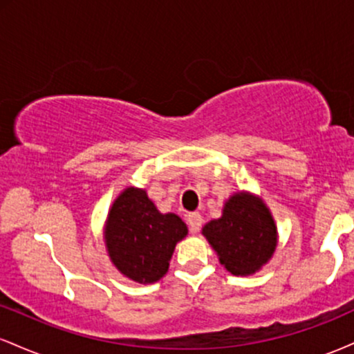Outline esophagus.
Returning a JSON list of instances; mask_svg holds the SVG:
<instances>
[{
  "instance_id": "esophagus-1",
  "label": "esophagus",
  "mask_w": 354,
  "mask_h": 354,
  "mask_svg": "<svg viewBox=\"0 0 354 354\" xmlns=\"http://www.w3.org/2000/svg\"><path fill=\"white\" fill-rule=\"evenodd\" d=\"M188 225H189V230L193 231V233H196V231L201 230V225H203V216L200 213H189L188 214Z\"/></svg>"
}]
</instances>
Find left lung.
Wrapping results in <instances>:
<instances>
[{"mask_svg": "<svg viewBox=\"0 0 354 354\" xmlns=\"http://www.w3.org/2000/svg\"><path fill=\"white\" fill-rule=\"evenodd\" d=\"M203 234L218 253L221 265L236 276L258 271L276 248V226L270 209L248 193L231 196L223 216L209 221Z\"/></svg>", "mask_w": 354, "mask_h": 354, "instance_id": "1", "label": "left lung"}]
</instances>
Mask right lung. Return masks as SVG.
Masks as SVG:
<instances>
[{"mask_svg": "<svg viewBox=\"0 0 354 354\" xmlns=\"http://www.w3.org/2000/svg\"><path fill=\"white\" fill-rule=\"evenodd\" d=\"M186 233L181 218L161 214L145 189L126 188L113 203L104 238L121 273L138 283H154L166 274L174 246Z\"/></svg>", "mask_w": 354, "mask_h": 354, "instance_id": "add662e5", "label": "right lung"}]
</instances>
